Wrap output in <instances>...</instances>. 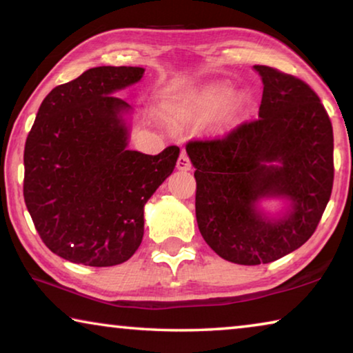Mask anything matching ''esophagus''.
Segmentation results:
<instances>
[{
	"mask_svg": "<svg viewBox=\"0 0 353 353\" xmlns=\"http://www.w3.org/2000/svg\"><path fill=\"white\" fill-rule=\"evenodd\" d=\"M176 166H177V170H181V171H188L191 168V162H190L187 152H183V151L181 152V155H179V159H177Z\"/></svg>",
	"mask_w": 353,
	"mask_h": 353,
	"instance_id": "esophagus-1",
	"label": "esophagus"
}]
</instances>
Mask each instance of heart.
Masks as SVG:
<instances>
[{"label": "heart", "mask_w": 353, "mask_h": 353, "mask_svg": "<svg viewBox=\"0 0 353 353\" xmlns=\"http://www.w3.org/2000/svg\"><path fill=\"white\" fill-rule=\"evenodd\" d=\"M232 98V87L227 82H213L196 94L193 107L201 113H212L229 103Z\"/></svg>", "instance_id": "heart-1"}]
</instances>
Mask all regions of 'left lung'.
Instances as JSON below:
<instances>
[{"label": "left lung", "mask_w": 353, "mask_h": 353, "mask_svg": "<svg viewBox=\"0 0 353 353\" xmlns=\"http://www.w3.org/2000/svg\"><path fill=\"white\" fill-rule=\"evenodd\" d=\"M263 81L259 118L224 137L191 140L196 219L224 260L260 265L282 259L314 234L333 188V129L312 87L296 76L254 65ZM286 197L292 210L270 220L254 204Z\"/></svg>", "instance_id": "1"}]
</instances>
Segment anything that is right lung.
<instances>
[{
	"label": "right lung",
	"instance_id": "right-lung-1",
	"mask_svg": "<svg viewBox=\"0 0 353 353\" xmlns=\"http://www.w3.org/2000/svg\"><path fill=\"white\" fill-rule=\"evenodd\" d=\"M140 67L90 68L48 93L25 145L23 194L45 246L85 266H115L143 240V208L174 170L179 148L157 155L128 149L115 92L141 79Z\"/></svg>",
	"mask_w": 353,
	"mask_h": 353
}]
</instances>
